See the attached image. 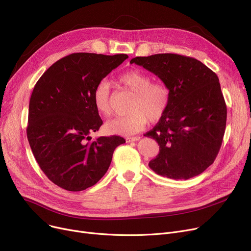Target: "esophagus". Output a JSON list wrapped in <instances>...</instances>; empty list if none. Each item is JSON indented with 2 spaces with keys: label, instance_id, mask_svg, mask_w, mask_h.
<instances>
[{
  "label": "esophagus",
  "instance_id": "esophagus-1",
  "mask_svg": "<svg viewBox=\"0 0 251 251\" xmlns=\"http://www.w3.org/2000/svg\"><path fill=\"white\" fill-rule=\"evenodd\" d=\"M139 139H140V137H138V136H134V137H127V138H126V142L137 141V140H139Z\"/></svg>",
  "mask_w": 251,
  "mask_h": 251
}]
</instances>
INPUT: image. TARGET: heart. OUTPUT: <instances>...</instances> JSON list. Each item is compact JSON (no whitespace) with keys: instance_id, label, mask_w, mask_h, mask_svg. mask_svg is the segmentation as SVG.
<instances>
[{"instance_id":"heart-1","label":"heart","mask_w":251,"mask_h":251,"mask_svg":"<svg viewBox=\"0 0 251 251\" xmlns=\"http://www.w3.org/2000/svg\"><path fill=\"white\" fill-rule=\"evenodd\" d=\"M118 82L133 94L129 115L116 117L104 125L107 133L113 135H131L138 133L148 122H156L165 115L169 101V88L161 82H152L150 74L139 69H130L119 75ZM96 110L102 116L112 114L110 84L100 80L92 92Z\"/></svg>"}]
</instances>
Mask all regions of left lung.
<instances>
[{
  "instance_id": "left-lung-1",
  "label": "left lung",
  "mask_w": 251,
  "mask_h": 251,
  "mask_svg": "<svg viewBox=\"0 0 251 251\" xmlns=\"http://www.w3.org/2000/svg\"><path fill=\"white\" fill-rule=\"evenodd\" d=\"M130 63L155 74L170 91L165 115L144 134L160 146L150 168L176 180L201 174L215 162L226 129L227 107L217 74L177 54L135 57Z\"/></svg>"
}]
</instances>
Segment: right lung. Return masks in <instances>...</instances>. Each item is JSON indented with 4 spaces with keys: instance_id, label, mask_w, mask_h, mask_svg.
<instances>
[{
    "instance_id": "obj_1",
    "label": "right lung",
    "mask_w": 251,
    "mask_h": 251,
    "mask_svg": "<svg viewBox=\"0 0 251 251\" xmlns=\"http://www.w3.org/2000/svg\"><path fill=\"white\" fill-rule=\"evenodd\" d=\"M127 58L74 52L52 64L34 85L26 133L39 168L59 187L94 186L107 173L115 149L125 142L118 135L89 141V134L102 124L92 92Z\"/></svg>"
}]
</instances>
